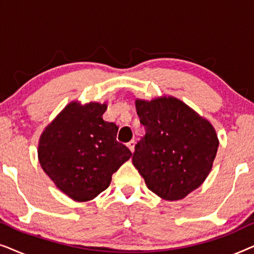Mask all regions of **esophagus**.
Listing matches in <instances>:
<instances>
[{
  "mask_svg": "<svg viewBox=\"0 0 254 254\" xmlns=\"http://www.w3.org/2000/svg\"><path fill=\"white\" fill-rule=\"evenodd\" d=\"M127 147L129 148V150L131 151V152H134V150H135V141L134 140H131V141H129L127 143Z\"/></svg>",
  "mask_w": 254,
  "mask_h": 254,
  "instance_id": "34e87169",
  "label": "esophagus"
}]
</instances>
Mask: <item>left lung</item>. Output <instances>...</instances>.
<instances>
[{
  "instance_id": "1",
  "label": "left lung",
  "mask_w": 254,
  "mask_h": 254,
  "mask_svg": "<svg viewBox=\"0 0 254 254\" xmlns=\"http://www.w3.org/2000/svg\"><path fill=\"white\" fill-rule=\"evenodd\" d=\"M135 106L145 135L135 145L134 166L156 195L184 199L211 171L220 143L215 128L172 96L136 99Z\"/></svg>"
}]
</instances>
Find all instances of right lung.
<instances>
[{"label": "right lung", "mask_w": 254, "mask_h": 254, "mask_svg": "<svg viewBox=\"0 0 254 254\" xmlns=\"http://www.w3.org/2000/svg\"><path fill=\"white\" fill-rule=\"evenodd\" d=\"M106 103H69L46 126L38 144L45 173L70 199L90 201L110 186L131 152L117 141L118 126L103 119Z\"/></svg>", "instance_id": "right-lung-1"}]
</instances>
